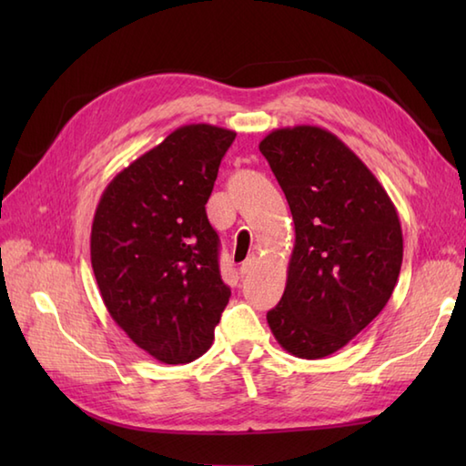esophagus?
Returning a JSON list of instances; mask_svg holds the SVG:
<instances>
[{
    "label": "esophagus",
    "mask_w": 466,
    "mask_h": 466,
    "mask_svg": "<svg viewBox=\"0 0 466 466\" xmlns=\"http://www.w3.org/2000/svg\"><path fill=\"white\" fill-rule=\"evenodd\" d=\"M256 256H248V258H246L244 262H242V266H240V274L242 276H246V274H250L252 270H254V266H256Z\"/></svg>",
    "instance_id": "34e87169"
}]
</instances>
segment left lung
Segmentation results:
<instances>
[{"instance_id": "obj_1", "label": "left lung", "mask_w": 466, "mask_h": 466, "mask_svg": "<svg viewBox=\"0 0 466 466\" xmlns=\"http://www.w3.org/2000/svg\"><path fill=\"white\" fill-rule=\"evenodd\" d=\"M260 152L296 232L284 294L266 320L286 352L324 359L364 330L392 296L402 264L397 208L360 157L324 127H279Z\"/></svg>"}]
</instances>
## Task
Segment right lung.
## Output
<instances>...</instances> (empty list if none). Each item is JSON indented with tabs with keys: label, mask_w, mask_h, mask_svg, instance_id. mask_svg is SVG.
<instances>
[{
	"label": "right lung",
	"mask_w": 466,
	"mask_h": 466,
	"mask_svg": "<svg viewBox=\"0 0 466 466\" xmlns=\"http://www.w3.org/2000/svg\"><path fill=\"white\" fill-rule=\"evenodd\" d=\"M236 132L177 127L106 186L90 254L114 322L156 360L187 364L210 349L230 300L206 202Z\"/></svg>",
	"instance_id": "1"
}]
</instances>
